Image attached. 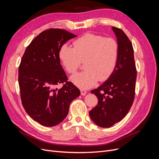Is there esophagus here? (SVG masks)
<instances>
[{"instance_id": "esophagus-1", "label": "esophagus", "mask_w": 159, "mask_h": 159, "mask_svg": "<svg viewBox=\"0 0 159 159\" xmlns=\"http://www.w3.org/2000/svg\"><path fill=\"white\" fill-rule=\"evenodd\" d=\"M80 91H81V95H85L86 93H87V91H86L85 89H80Z\"/></svg>"}]
</instances>
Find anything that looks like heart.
Listing matches in <instances>:
<instances>
[{"label":"heart","mask_w":159,"mask_h":159,"mask_svg":"<svg viewBox=\"0 0 159 159\" xmlns=\"http://www.w3.org/2000/svg\"><path fill=\"white\" fill-rule=\"evenodd\" d=\"M74 48L62 46L59 58L64 69L74 74L84 61L85 70L71 78L81 88H89L99 80H108L116 69L119 57V45L113 38L87 33L75 40Z\"/></svg>","instance_id":"1"}]
</instances>
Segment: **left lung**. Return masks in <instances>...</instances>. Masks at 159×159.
Wrapping results in <instances>:
<instances>
[{"mask_svg": "<svg viewBox=\"0 0 159 159\" xmlns=\"http://www.w3.org/2000/svg\"><path fill=\"white\" fill-rule=\"evenodd\" d=\"M119 45L116 69L110 78L97 89L91 90L98 103L89 112L98 126L110 127L126 116L135 94L137 69L131 42L120 28L112 27Z\"/></svg>", "mask_w": 159, "mask_h": 159, "instance_id": "left-lung-1", "label": "left lung"}]
</instances>
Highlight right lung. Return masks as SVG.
I'll return each mask as SVG.
<instances>
[{
    "label": "right lung",
    "instance_id": "obj_1",
    "mask_svg": "<svg viewBox=\"0 0 159 159\" xmlns=\"http://www.w3.org/2000/svg\"><path fill=\"white\" fill-rule=\"evenodd\" d=\"M75 34L60 28L41 32L28 45L18 68L22 103L30 116L46 127L61 123L80 89L68 81L60 64L59 50ZM63 84L60 89L56 85Z\"/></svg>",
    "mask_w": 159,
    "mask_h": 159
}]
</instances>
